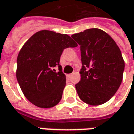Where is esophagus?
Instances as JSON below:
<instances>
[{
	"mask_svg": "<svg viewBox=\"0 0 134 134\" xmlns=\"http://www.w3.org/2000/svg\"><path fill=\"white\" fill-rule=\"evenodd\" d=\"M71 76H72V74H68V75H67V77H68V79H70Z\"/></svg>",
	"mask_w": 134,
	"mask_h": 134,
	"instance_id": "esophagus-1",
	"label": "esophagus"
}]
</instances>
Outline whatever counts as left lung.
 I'll return each mask as SVG.
<instances>
[{"instance_id": "obj_1", "label": "left lung", "mask_w": 134, "mask_h": 134, "mask_svg": "<svg viewBox=\"0 0 134 134\" xmlns=\"http://www.w3.org/2000/svg\"><path fill=\"white\" fill-rule=\"evenodd\" d=\"M71 37L81 46V81L76 89L81 100L91 106L106 103L116 93L125 63L120 48L105 31L90 28Z\"/></svg>"}]
</instances>
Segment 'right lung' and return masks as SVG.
Here are the masks:
<instances>
[{
	"mask_svg": "<svg viewBox=\"0 0 134 134\" xmlns=\"http://www.w3.org/2000/svg\"><path fill=\"white\" fill-rule=\"evenodd\" d=\"M78 45L67 34L48 30L36 32L24 43L17 58L16 78L22 92L31 103L40 108H51L62 98L66 76L53 69L60 66L66 48Z\"/></svg>",
	"mask_w": 134,
	"mask_h": 134,
	"instance_id": "1",
	"label": "right lung"
}]
</instances>
